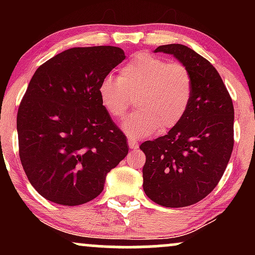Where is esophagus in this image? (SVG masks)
<instances>
[{
	"label": "esophagus",
	"instance_id": "34e87169",
	"mask_svg": "<svg viewBox=\"0 0 255 255\" xmlns=\"http://www.w3.org/2000/svg\"><path fill=\"white\" fill-rule=\"evenodd\" d=\"M128 146H129L130 148H136L139 145H137L136 140H134V139H131V137H129V139H128Z\"/></svg>",
	"mask_w": 255,
	"mask_h": 255
}]
</instances>
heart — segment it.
<instances>
[{"label":"heart","instance_id":"1","mask_svg":"<svg viewBox=\"0 0 255 255\" xmlns=\"http://www.w3.org/2000/svg\"><path fill=\"white\" fill-rule=\"evenodd\" d=\"M104 109L121 120L136 102V110L125 122L130 136H146L175 127L186 115L193 96V77L186 64L168 62L141 52L121 68L120 78L107 75L99 85Z\"/></svg>","mask_w":255,"mask_h":255}]
</instances>
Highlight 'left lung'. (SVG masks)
<instances>
[{
  "label": "left lung",
  "mask_w": 255,
  "mask_h": 255,
  "mask_svg": "<svg viewBox=\"0 0 255 255\" xmlns=\"http://www.w3.org/2000/svg\"><path fill=\"white\" fill-rule=\"evenodd\" d=\"M193 77V96L186 115L164 136L140 145L146 162L144 191L165 207L197 204L223 176L234 147V105L217 69L182 44L160 45Z\"/></svg>",
  "instance_id": "8db88e82"
}]
</instances>
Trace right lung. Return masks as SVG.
<instances>
[{
	"label": "right lung",
	"instance_id": "right-lung-1",
	"mask_svg": "<svg viewBox=\"0 0 255 255\" xmlns=\"http://www.w3.org/2000/svg\"><path fill=\"white\" fill-rule=\"evenodd\" d=\"M126 58L116 46L64 50L38 67L19 105V156L34 189L66 206L89 203L128 153L101 103L102 80Z\"/></svg>",
	"mask_w": 255,
	"mask_h": 255
}]
</instances>
